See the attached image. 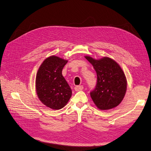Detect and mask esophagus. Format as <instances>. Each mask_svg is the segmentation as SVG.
<instances>
[{
  "label": "esophagus",
  "mask_w": 151,
  "mask_h": 151,
  "mask_svg": "<svg viewBox=\"0 0 151 151\" xmlns=\"http://www.w3.org/2000/svg\"><path fill=\"white\" fill-rule=\"evenodd\" d=\"M84 89V87L83 86H76L74 87V89L76 91H81L83 90V89Z\"/></svg>",
  "instance_id": "34e87169"
}]
</instances>
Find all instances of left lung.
<instances>
[{
  "label": "left lung",
  "instance_id": "obj_1",
  "mask_svg": "<svg viewBox=\"0 0 151 151\" xmlns=\"http://www.w3.org/2000/svg\"><path fill=\"white\" fill-rule=\"evenodd\" d=\"M96 72L95 88L90 92L93 102L100 110H109L119 105L125 95L127 82L121 67L114 60L104 57L100 60L85 56Z\"/></svg>",
  "mask_w": 151,
  "mask_h": 151
}]
</instances>
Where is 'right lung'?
Returning <instances> with one entry per match:
<instances>
[{
  "instance_id": "add662e5",
  "label": "right lung",
  "mask_w": 151,
  "mask_h": 151,
  "mask_svg": "<svg viewBox=\"0 0 151 151\" xmlns=\"http://www.w3.org/2000/svg\"><path fill=\"white\" fill-rule=\"evenodd\" d=\"M68 61L56 56L48 57L37 73V94L41 102L54 110L62 109L72 96V90L62 76Z\"/></svg>"
}]
</instances>
